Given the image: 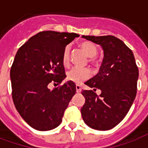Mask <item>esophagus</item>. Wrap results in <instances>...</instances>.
Wrapping results in <instances>:
<instances>
[{"label": "esophagus", "mask_w": 148, "mask_h": 148, "mask_svg": "<svg viewBox=\"0 0 148 148\" xmlns=\"http://www.w3.org/2000/svg\"><path fill=\"white\" fill-rule=\"evenodd\" d=\"M81 90H82L81 86H79V85H76V91H77V93H80Z\"/></svg>", "instance_id": "obj_1"}]
</instances>
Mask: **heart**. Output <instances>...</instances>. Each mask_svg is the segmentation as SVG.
Masks as SVG:
<instances>
[{
	"instance_id": "b5f03b06",
	"label": "heart",
	"mask_w": 148,
	"mask_h": 148,
	"mask_svg": "<svg viewBox=\"0 0 148 148\" xmlns=\"http://www.w3.org/2000/svg\"><path fill=\"white\" fill-rule=\"evenodd\" d=\"M81 47L82 48L85 53L89 57L91 58L90 61L95 62V59L93 58L97 54L98 49L97 46L91 42H83L81 43ZM62 61L64 66H67L70 61V46H66L62 52ZM90 71L87 68L73 67L68 71L66 74V77L69 81L73 82L74 83H81L84 81L87 80L90 77Z\"/></svg>"
}]
</instances>
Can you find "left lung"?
I'll list each match as a JSON object with an SVG mask.
<instances>
[{
	"instance_id": "8db88e82",
	"label": "left lung",
	"mask_w": 148,
	"mask_h": 148,
	"mask_svg": "<svg viewBox=\"0 0 148 148\" xmlns=\"http://www.w3.org/2000/svg\"><path fill=\"white\" fill-rule=\"evenodd\" d=\"M104 50L98 74L85 84L93 90H82L86 102L81 109L85 123L100 131L112 129L127 115L136 96L139 70L133 53L113 36H82ZM102 90L98 96L94 91Z\"/></svg>"
}]
</instances>
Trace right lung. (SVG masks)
<instances>
[{
	"mask_svg": "<svg viewBox=\"0 0 148 148\" xmlns=\"http://www.w3.org/2000/svg\"><path fill=\"white\" fill-rule=\"evenodd\" d=\"M78 36L43 31L31 37L16 52L10 71L12 100L21 117L36 130L58 127L76 93V86L71 81L51 90L48 85H58L66 77L62 52Z\"/></svg>",
	"mask_w": 148,
	"mask_h": 148,
	"instance_id": "obj_1",
	"label": "right lung"
}]
</instances>
